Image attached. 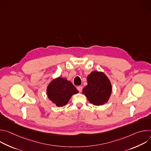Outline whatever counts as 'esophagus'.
Returning a JSON list of instances; mask_svg holds the SVG:
<instances>
[{
	"mask_svg": "<svg viewBox=\"0 0 151 151\" xmlns=\"http://www.w3.org/2000/svg\"><path fill=\"white\" fill-rule=\"evenodd\" d=\"M77 90L79 92H81L82 90V86H78V87H77Z\"/></svg>",
	"mask_w": 151,
	"mask_h": 151,
	"instance_id": "34e87169",
	"label": "esophagus"
}]
</instances>
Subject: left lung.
<instances>
[{"label":"left lung","instance_id":"obj_1","mask_svg":"<svg viewBox=\"0 0 151 151\" xmlns=\"http://www.w3.org/2000/svg\"><path fill=\"white\" fill-rule=\"evenodd\" d=\"M87 83L82 91L91 103L100 106L108 101L112 93V85L103 73L93 72L87 76Z\"/></svg>","mask_w":151,"mask_h":151}]
</instances>
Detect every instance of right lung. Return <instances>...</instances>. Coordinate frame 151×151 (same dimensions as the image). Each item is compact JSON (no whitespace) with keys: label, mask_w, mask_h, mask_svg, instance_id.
I'll return each instance as SVG.
<instances>
[{"label":"right lung","mask_w":151,"mask_h":151,"mask_svg":"<svg viewBox=\"0 0 151 151\" xmlns=\"http://www.w3.org/2000/svg\"><path fill=\"white\" fill-rule=\"evenodd\" d=\"M78 93L71 82L62 78L53 80L47 88L49 99L58 107L65 106L72 95Z\"/></svg>","instance_id":"1"}]
</instances>
